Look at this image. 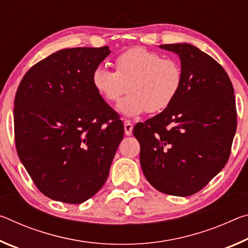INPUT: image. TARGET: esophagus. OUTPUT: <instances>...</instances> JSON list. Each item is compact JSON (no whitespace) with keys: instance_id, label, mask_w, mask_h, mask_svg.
<instances>
[{"instance_id":"obj_1","label":"esophagus","mask_w":248,"mask_h":248,"mask_svg":"<svg viewBox=\"0 0 248 248\" xmlns=\"http://www.w3.org/2000/svg\"><path fill=\"white\" fill-rule=\"evenodd\" d=\"M133 130V124L130 120H124V133L125 136H131Z\"/></svg>"}]
</instances>
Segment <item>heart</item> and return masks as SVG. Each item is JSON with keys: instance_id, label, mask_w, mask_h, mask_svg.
<instances>
[{"instance_id": "obj_1", "label": "heart", "mask_w": 248, "mask_h": 248, "mask_svg": "<svg viewBox=\"0 0 248 248\" xmlns=\"http://www.w3.org/2000/svg\"><path fill=\"white\" fill-rule=\"evenodd\" d=\"M114 64L116 72L103 66L96 69L92 83L108 103H117L128 89L131 90L118 105L119 111L127 117L165 110L182 90V64L152 50L143 47L128 49L115 58Z\"/></svg>"}]
</instances>
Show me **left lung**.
<instances>
[{"label": "left lung", "instance_id": "1", "mask_svg": "<svg viewBox=\"0 0 248 248\" xmlns=\"http://www.w3.org/2000/svg\"><path fill=\"white\" fill-rule=\"evenodd\" d=\"M177 53L180 93L161 114L134 125L145 178L158 191L187 197L223 169L237 118L232 82L222 65L189 44L161 45Z\"/></svg>", "mask_w": 248, "mask_h": 248}]
</instances>
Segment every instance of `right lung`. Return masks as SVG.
Masks as SVG:
<instances>
[{
    "label": "right lung",
    "instance_id": "right-lung-1",
    "mask_svg": "<svg viewBox=\"0 0 248 248\" xmlns=\"http://www.w3.org/2000/svg\"><path fill=\"white\" fill-rule=\"evenodd\" d=\"M108 47L62 49L32 65L14 100L15 145L48 198L82 203L108 177L123 121L92 83Z\"/></svg>",
    "mask_w": 248,
    "mask_h": 248
}]
</instances>
